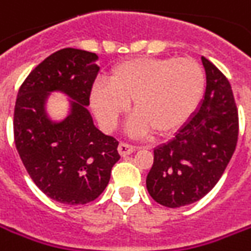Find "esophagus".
I'll use <instances>...</instances> for the list:
<instances>
[{
  "label": "esophagus",
  "instance_id": "1",
  "mask_svg": "<svg viewBox=\"0 0 251 251\" xmlns=\"http://www.w3.org/2000/svg\"><path fill=\"white\" fill-rule=\"evenodd\" d=\"M134 150L136 147H133L130 144H127V143H121L118 146V151L119 154L122 155V156H126V155H130L132 152H134Z\"/></svg>",
  "mask_w": 251,
  "mask_h": 251
}]
</instances>
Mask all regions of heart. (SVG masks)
Returning <instances> with one entry per match:
<instances>
[{"instance_id":"1","label":"heart","mask_w":251,"mask_h":251,"mask_svg":"<svg viewBox=\"0 0 251 251\" xmlns=\"http://www.w3.org/2000/svg\"><path fill=\"white\" fill-rule=\"evenodd\" d=\"M110 86L96 83L92 104L105 127L111 129L133 101L132 130L166 136L195 111L204 89V74L191 57L124 61L111 71Z\"/></svg>"}]
</instances>
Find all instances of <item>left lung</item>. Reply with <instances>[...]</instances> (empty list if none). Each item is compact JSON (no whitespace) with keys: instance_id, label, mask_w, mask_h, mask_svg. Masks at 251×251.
I'll return each mask as SVG.
<instances>
[{"instance_id":"8db88e82","label":"left lung","mask_w":251,"mask_h":251,"mask_svg":"<svg viewBox=\"0 0 251 251\" xmlns=\"http://www.w3.org/2000/svg\"><path fill=\"white\" fill-rule=\"evenodd\" d=\"M206 92L201 107L175 139L154 150L147 190L168 207L191 204L217 184L232 158L239 133L231 83L202 56Z\"/></svg>"}]
</instances>
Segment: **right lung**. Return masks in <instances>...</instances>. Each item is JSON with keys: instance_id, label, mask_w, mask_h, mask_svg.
<instances>
[{"instance_id": "right-lung-1", "label": "right lung", "mask_w": 251, "mask_h": 251, "mask_svg": "<svg viewBox=\"0 0 251 251\" xmlns=\"http://www.w3.org/2000/svg\"><path fill=\"white\" fill-rule=\"evenodd\" d=\"M97 54L64 48L40 63L22 83L13 114L15 146L32 181L66 204L95 201L119 161L118 140L99 130L86 105L99 67ZM50 91L73 99L72 114L52 123L45 112Z\"/></svg>"}]
</instances>
